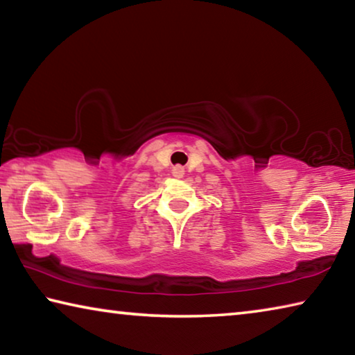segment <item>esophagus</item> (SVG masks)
<instances>
[{"label":"esophagus","mask_w":355,"mask_h":355,"mask_svg":"<svg viewBox=\"0 0 355 355\" xmlns=\"http://www.w3.org/2000/svg\"><path fill=\"white\" fill-rule=\"evenodd\" d=\"M183 167H173V173H175V177H182L183 175Z\"/></svg>","instance_id":"esophagus-1"}]
</instances>
